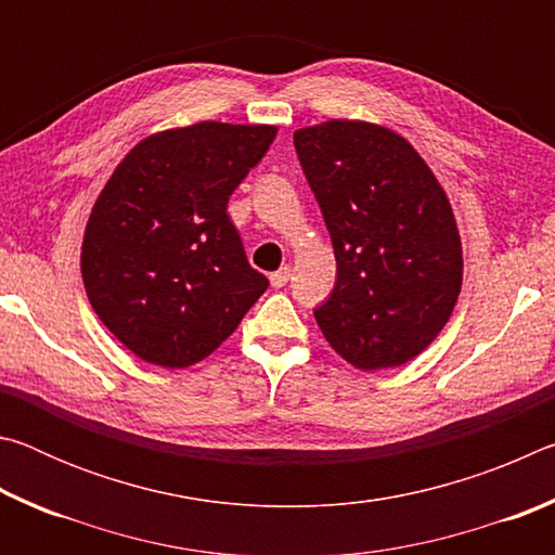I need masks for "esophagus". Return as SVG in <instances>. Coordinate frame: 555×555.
<instances>
[{
  "label": "esophagus",
  "mask_w": 555,
  "mask_h": 555,
  "mask_svg": "<svg viewBox=\"0 0 555 555\" xmlns=\"http://www.w3.org/2000/svg\"><path fill=\"white\" fill-rule=\"evenodd\" d=\"M288 279H291V269L288 267H281L279 271H274V274L269 276V281H271V286L274 288H281V286H286L288 284Z\"/></svg>",
  "instance_id": "1"
}]
</instances>
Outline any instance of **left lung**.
<instances>
[{
  "label": "left lung",
  "mask_w": 555,
  "mask_h": 555,
  "mask_svg": "<svg viewBox=\"0 0 555 555\" xmlns=\"http://www.w3.org/2000/svg\"><path fill=\"white\" fill-rule=\"evenodd\" d=\"M294 146L337 261L315 308L325 340L360 370L409 362L443 331L463 284L443 188L406 139L370 121L298 129Z\"/></svg>",
  "instance_id": "left-lung-1"
}]
</instances>
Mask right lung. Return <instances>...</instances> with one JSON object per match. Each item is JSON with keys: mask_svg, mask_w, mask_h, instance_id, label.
<instances>
[{"mask_svg": "<svg viewBox=\"0 0 555 555\" xmlns=\"http://www.w3.org/2000/svg\"><path fill=\"white\" fill-rule=\"evenodd\" d=\"M274 137L276 127L222 121L168 129L131 149L102 188L82 284L100 321L144 362L205 360L267 291L228 201Z\"/></svg>", "mask_w": 555, "mask_h": 555, "instance_id": "obj_1", "label": "right lung"}]
</instances>
